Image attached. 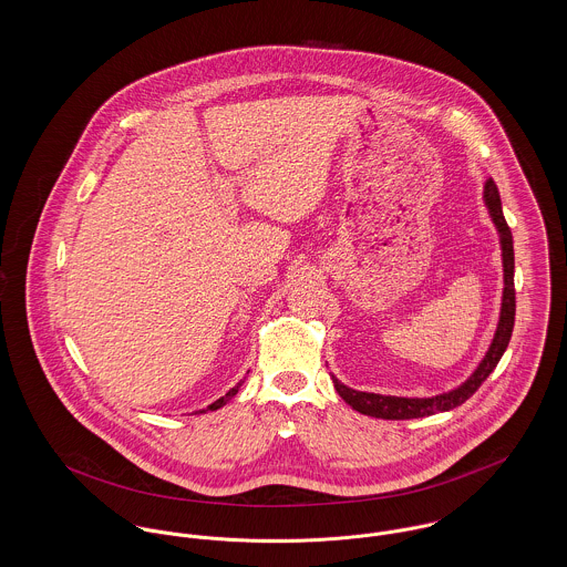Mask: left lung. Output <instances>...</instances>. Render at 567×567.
Instances as JSON below:
<instances>
[{
    "mask_svg": "<svg viewBox=\"0 0 567 567\" xmlns=\"http://www.w3.org/2000/svg\"><path fill=\"white\" fill-rule=\"evenodd\" d=\"M484 203L488 207V214H491L497 231H499L501 259H503V298H501L499 323H497V330H495L486 355L458 388L436 394V396H429V399L383 396V394H372V392H360V390H353V388L340 383L338 377L332 374L336 392L355 411L370 415V417H381V420H413V417H426V415H434L441 411H450L471 399L477 392V388L486 381V377L499 364L501 355L505 353V349L509 344L512 330H514V315H516L514 239H512V231L503 218L499 188L493 179H486Z\"/></svg>",
    "mask_w": 567,
    "mask_h": 567,
    "instance_id": "left-lung-1",
    "label": "left lung"
}]
</instances>
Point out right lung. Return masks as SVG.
Instances as JSON below:
<instances>
[{
  "mask_svg": "<svg viewBox=\"0 0 567 567\" xmlns=\"http://www.w3.org/2000/svg\"><path fill=\"white\" fill-rule=\"evenodd\" d=\"M241 383H244V379H241V381H239V383H237V385H235V388H231V390H229V392H227V394H225V396H220V399L216 400V402H212V404H209V406H207V409H203V411H200V413H205V411H216V409H220V406H225V404H227V402H229V400L234 399L235 394H237V392H239V388H241Z\"/></svg>",
  "mask_w": 567,
  "mask_h": 567,
  "instance_id": "right-lung-1",
  "label": "right lung"
}]
</instances>
